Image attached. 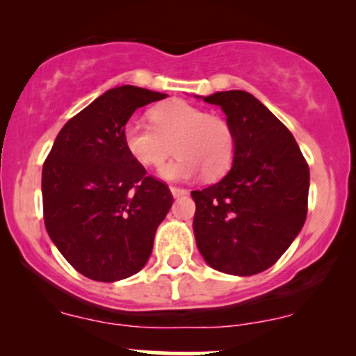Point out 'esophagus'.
I'll return each mask as SVG.
<instances>
[{
  "mask_svg": "<svg viewBox=\"0 0 356 356\" xmlns=\"http://www.w3.org/2000/svg\"><path fill=\"white\" fill-rule=\"evenodd\" d=\"M170 194H172L174 195V197L175 199H177V197H182V195H186L187 194V191L186 189H181V187H170Z\"/></svg>",
  "mask_w": 356,
  "mask_h": 356,
  "instance_id": "1",
  "label": "esophagus"
}]
</instances>
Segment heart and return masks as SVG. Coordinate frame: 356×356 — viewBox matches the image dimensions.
Segmentation results:
<instances>
[{"mask_svg":"<svg viewBox=\"0 0 356 356\" xmlns=\"http://www.w3.org/2000/svg\"><path fill=\"white\" fill-rule=\"evenodd\" d=\"M150 120L152 125L129 120L122 129L127 154L138 165H162L174 145L177 157L159 172L165 181H189L201 170L206 179H216L231 167L236 137L222 117L175 100L154 108Z\"/></svg>","mask_w":356,"mask_h":356,"instance_id":"heart-1","label":"heart"}]
</instances>
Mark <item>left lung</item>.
<instances>
[{"instance_id": "1", "label": "left lung", "mask_w": 356, "mask_h": 356, "mask_svg": "<svg viewBox=\"0 0 356 356\" xmlns=\"http://www.w3.org/2000/svg\"><path fill=\"white\" fill-rule=\"evenodd\" d=\"M195 97L219 105L236 137L229 172L191 192L195 244L216 271L257 275L284 254L303 227L308 164L291 132L251 93L227 90Z\"/></svg>"}]
</instances>
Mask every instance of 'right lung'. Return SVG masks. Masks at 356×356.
Segmentation results:
<instances>
[{
  "label": "right lung",
  "instance_id": "obj_1",
  "mask_svg": "<svg viewBox=\"0 0 356 356\" xmlns=\"http://www.w3.org/2000/svg\"><path fill=\"white\" fill-rule=\"evenodd\" d=\"M165 93L122 85L70 118L43 164L44 226L58 251L93 281L125 280L145 266L172 206L169 187L127 154L122 129Z\"/></svg>",
  "mask_w": 356,
  "mask_h": 356
}]
</instances>
